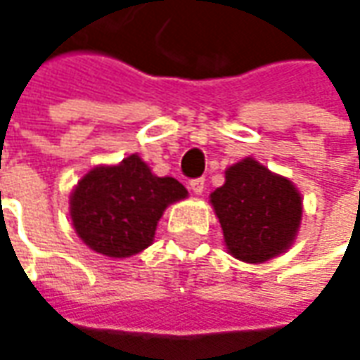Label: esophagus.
I'll list each match as a JSON object with an SVG mask.
<instances>
[{
    "label": "esophagus",
    "mask_w": 360,
    "mask_h": 360,
    "mask_svg": "<svg viewBox=\"0 0 360 360\" xmlns=\"http://www.w3.org/2000/svg\"><path fill=\"white\" fill-rule=\"evenodd\" d=\"M204 186H206L204 178H196V180H192V182H190V190H192L196 196H200L202 192H204Z\"/></svg>",
    "instance_id": "obj_1"
}]
</instances>
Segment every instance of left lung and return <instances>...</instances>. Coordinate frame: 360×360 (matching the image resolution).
Wrapping results in <instances>:
<instances>
[{"mask_svg":"<svg viewBox=\"0 0 360 360\" xmlns=\"http://www.w3.org/2000/svg\"><path fill=\"white\" fill-rule=\"evenodd\" d=\"M229 255L260 264L286 252L302 220V196L281 174L244 158L224 170V184L210 194Z\"/></svg>","mask_w":360,"mask_h":360,"instance_id":"1","label":"left lung"}]
</instances>
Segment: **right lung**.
Instances as JSON below:
<instances>
[{"label": "right lung", "mask_w": 360, "mask_h": 360, "mask_svg": "<svg viewBox=\"0 0 360 360\" xmlns=\"http://www.w3.org/2000/svg\"><path fill=\"white\" fill-rule=\"evenodd\" d=\"M188 198L172 176H156L138 154L84 174L70 196L76 234L94 252L128 258L154 242L164 210Z\"/></svg>", "instance_id": "right-lung-1"}]
</instances>
